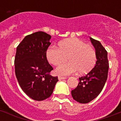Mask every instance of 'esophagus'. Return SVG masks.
Masks as SVG:
<instances>
[{"label": "esophagus", "instance_id": "obj_1", "mask_svg": "<svg viewBox=\"0 0 121 121\" xmlns=\"http://www.w3.org/2000/svg\"><path fill=\"white\" fill-rule=\"evenodd\" d=\"M66 78V77H61V76H58V80H65Z\"/></svg>", "mask_w": 121, "mask_h": 121}]
</instances>
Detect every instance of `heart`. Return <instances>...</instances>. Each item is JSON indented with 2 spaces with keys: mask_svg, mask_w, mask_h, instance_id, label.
<instances>
[{
  "mask_svg": "<svg viewBox=\"0 0 121 121\" xmlns=\"http://www.w3.org/2000/svg\"><path fill=\"white\" fill-rule=\"evenodd\" d=\"M47 58L50 63L60 65L56 69L60 75H68L79 71L86 73L93 68L96 61V53L92 46L78 38H69L59 43V48L51 46L46 52Z\"/></svg>",
  "mask_w": 121,
  "mask_h": 121,
  "instance_id": "1",
  "label": "heart"
}]
</instances>
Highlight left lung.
Returning <instances> with one entry per match:
<instances>
[{"label": "left lung", "instance_id": "8db88e82", "mask_svg": "<svg viewBox=\"0 0 121 121\" xmlns=\"http://www.w3.org/2000/svg\"><path fill=\"white\" fill-rule=\"evenodd\" d=\"M95 48L97 61L94 68L79 78L78 86L71 91L73 99L81 104H87L98 96L105 84L109 63L107 52L99 41L90 38Z\"/></svg>", "mask_w": 121, "mask_h": 121}]
</instances>
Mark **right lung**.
Returning <instances> with one entry per match:
<instances>
[{"label":"right lung","mask_w":121,"mask_h":121,"mask_svg":"<svg viewBox=\"0 0 121 121\" xmlns=\"http://www.w3.org/2000/svg\"><path fill=\"white\" fill-rule=\"evenodd\" d=\"M51 36L38 31L26 36L17 47L14 66L20 86L29 97L41 101L52 95L58 77L50 75L53 70L46 52Z\"/></svg>","instance_id":"right-lung-1"}]
</instances>
